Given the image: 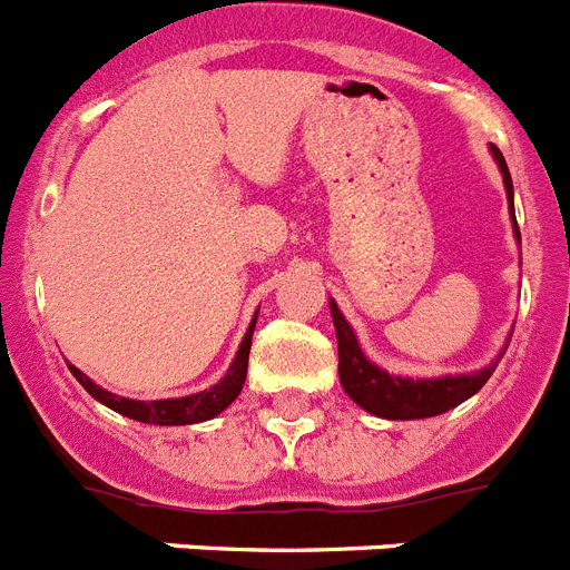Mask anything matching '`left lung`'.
Segmentation results:
<instances>
[{
	"label": "left lung",
	"mask_w": 570,
	"mask_h": 570,
	"mask_svg": "<svg viewBox=\"0 0 570 570\" xmlns=\"http://www.w3.org/2000/svg\"><path fill=\"white\" fill-rule=\"evenodd\" d=\"M494 156L497 167L502 173V184H505V196H509V215L514 224V238L520 244V227L514 218V184H511L509 164L502 158V153L494 145L489 147ZM332 323H335L337 335V372H341V386L348 397L355 400L363 412L374 414L383 420H423L438 417V414L449 412V409L460 406L471 394L489 383L494 374L497 363L505 355L502 346L500 355L489 363V366L476 368V372H460V374H440V377H403V374H389L377 363L366 357V352L357 343L355 330L348 326L343 312L337 309L335 297H330ZM511 341V337H509Z\"/></svg>",
	"instance_id": "left-lung-1"
}]
</instances>
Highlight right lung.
Listing matches in <instances>:
<instances>
[{"label":"right lung","mask_w":570,"mask_h":570,"mask_svg":"<svg viewBox=\"0 0 570 570\" xmlns=\"http://www.w3.org/2000/svg\"><path fill=\"white\" fill-rule=\"evenodd\" d=\"M255 321H258V312L253 315L247 326V335L240 341L238 352H235L233 363H229L227 374L215 386L204 389V392L187 394V397H167V400H132L121 397V394H112L107 389H101L99 383H94L87 377L81 368L70 366L76 381L94 394L99 403H105L112 412L125 414V417L138 420V423H150V425H189V423H204V420H213L224 412V409L233 403L235 397L244 389V381H247V361H249V346H253V332Z\"/></svg>","instance_id":"1"}]
</instances>
